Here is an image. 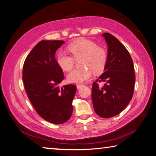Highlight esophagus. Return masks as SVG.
Returning <instances> with one entry per match:
<instances>
[{"instance_id":"1","label":"esophagus","mask_w":156,"mask_h":156,"mask_svg":"<svg viewBox=\"0 0 156 156\" xmlns=\"http://www.w3.org/2000/svg\"><path fill=\"white\" fill-rule=\"evenodd\" d=\"M84 85V84H77V85H76V87H77V89H80V87H83Z\"/></svg>"}]
</instances>
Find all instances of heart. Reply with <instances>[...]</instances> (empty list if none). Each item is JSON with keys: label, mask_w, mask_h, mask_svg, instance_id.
Segmentation results:
<instances>
[{"label": "heart", "mask_w": 156, "mask_h": 156, "mask_svg": "<svg viewBox=\"0 0 156 156\" xmlns=\"http://www.w3.org/2000/svg\"><path fill=\"white\" fill-rule=\"evenodd\" d=\"M67 50L71 55L65 52H59L56 57L58 66L65 72L72 70L75 61L80 60L82 69L73 70L67 76V80L72 83H81L90 78L93 72L100 73L105 69L108 52L104 48L98 46L94 41L80 39L70 44Z\"/></svg>", "instance_id": "b5f03b06"}]
</instances>
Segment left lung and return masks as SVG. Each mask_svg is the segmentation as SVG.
Segmentation results:
<instances>
[{
    "label": "left lung",
    "instance_id": "obj_1",
    "mask_svg": "<svg viewBox=\"0 0 156 156\" xmlns=\"http://www.w3.org/2000/svg\"><path fill=\"white\" fill-rule=\"evenodd\" d=\"M102 36L108 44L104 72L93 83L92 101L95 112L102 118L119 114L132 100L135 83L132 59L126 47L108 33ZM99 82L104 85L100 87Z\"/></svg>",
    "mask_w": 156,
    "mask_h": 156
}]
</instances>
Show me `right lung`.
<instances>
[{"instance_id":"add662e5","label":"right lung","mask_w":156,"mask_h":156,"mask_svg":"<svg viewBox=\"0 0 156 156\" xmlns=\"http://www.w3.org/2000/svg\"><path fill=\"white\" fill-rule=\"evenodd\" d=\"M62 40H42L30 51L22 71L25 90L37 114L48 122L61 124L72 114V101L76 86L67 84L60 89L64 79L56 62L55 52L64 43Z\"/></svg>"}]
</instances>
